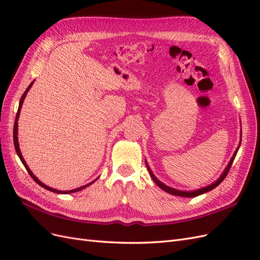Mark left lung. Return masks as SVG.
Listing matches in <instances>:
<instances>
[{
  "label": "left lung",
  "mask_w": 260,
  "mask_h": 260,
  "mask_svg": "<svg viewBox=\"0 0 260 260\" xmlns=\"http://www.w3.org/2000/svg\"><path fill=\"white\" fill-rule=\"evenodd\" d=\"M239 147H240V146H239ZM239 147H238L237 151L234 152V154H233V156H232L231 160L229 161V164H228L226 168H225V169H224V171L222 172V175L220 176V178H219L217 181H215V182L212 183V184H210V185H208V186H205V187L199 188V190H195V191H190V192H186V191H179V190H176V188H172V187H170V186H167L166 184H164L162 182H160V181L153 175V172H152L151 168L148 167V165H147V164H146V168H147V170H148V172H149V175H151V177H152V179H153L154 182H155L157 185H158V186L161 188V190H164L165 192H167V193L172 194V195L182 196V198H194V196H199V195H201V194H204V193H206V192H208V191H211L212 188L217 187L220 183L222 182V181L224 180V178L226 177L228 172H229V170H230L231 166H232L233 160H234L235 156H237V153H238V151H239ZM145 162H146V161H145Z\"/></svg>",
  "instance_id": "left-lung-1"
}]
</instances>
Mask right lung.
Returning <instances> with one entry per match:
<instances>
[{
  "label": "right lung",
  "instance_id": "1",
  "mask_svg": "<svg viewBox=\"0 0 260 260\" xmlns=\"http://www.w3.org/2000/svg\"><path fill=\"white\" fill-rule=\"evenodd\" d=\"M34 82L35 81H32L31 82L30 84H29V86L28 88L26 89V91H25V93L22 94V96H21V99H20V102H19V107H18V111H17V114H16V118H15V123H14V135H13V137H14V145H15V149H16V153H17V155L19 156V158H20V160H21V162L23 164V166H25V168H26V170L28 171V174L30 175V177L32 178L36 182L39 184V185H41L42 187H44V188H46V190H49V191H51V192H54V193H59V194H69V193H74V192H78V191H81V190H83V188H85L86 186H89V185H91L94 181H92V182H90V183H88V184H85V185H82V186H80V187H78V188H75V190H70V191H58V190H55V188H52V187H50V186H48V185H45V184H43L40 180H39L34 174H32V171H31L30 169H29V167H28V165L26 164V161H25V159H23V157H22V155H21V153H20V149H19V144H18V137H17V133H18V131H17V129H18V118H19V114H20V109H21V106H22V103H23V100H25V98H26V95H27V93H28V91L30 90V88L31 86H32V84H34Z\"/></svg>",
  "mask_w": 260,
  "mask_h": 260
}]
</instances>
